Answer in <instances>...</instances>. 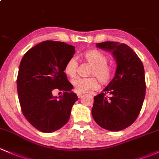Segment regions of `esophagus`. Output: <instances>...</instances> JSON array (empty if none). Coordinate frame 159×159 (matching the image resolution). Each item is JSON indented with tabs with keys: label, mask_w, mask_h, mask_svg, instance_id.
I'll list each match as a JSON object with an SVG mask.
<instances>
[{
	"label": "esophagus",
	"mask_w": 159,
	"mask_h": 159,
	"mask_svg": "<svg viewBox=\"0 0 159 159\" xmlns=\"http://www.w3.org/2000/svg\"><path fill=\"white\" fill-rule=\"evenodd\" d=\"M77 95H78V98H81V97H82V95H83V93H77Z\"/></svg>",
	"instance_id": "obj_1"
}]
</instances>
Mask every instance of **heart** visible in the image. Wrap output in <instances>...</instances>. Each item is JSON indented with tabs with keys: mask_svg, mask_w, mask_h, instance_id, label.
<instances>
[{
	"mask_svg": "<svg viewBox=\"0 0 159 159\" xmlns=\"http://www.w3.org/2000/svg\"><path fill=\"white\" fill-rule=\"evenodd\" d=\"M83 58L91 66L89 71V78H78L71 81L76 92L84 93L90 90H95L99 87V81L101 84H107L113 77V68L107 64L109 58L105 54L96 49L88 50L83 54ZM78 62L75 58H70L67 61L64 71L67 76L74 78L77 75ZM96 76V79L95 78Z\"/></svg>",
	"mask_w": 159,
	"mask_h": 159,
	"instance_id": "obj_1",
	"label": "heart"
}]
</instances>
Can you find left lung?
<instances>
[{"label":"left lung","mask_w":159,"mask_h":159,"mask_svg":"<svg viewBox=\"0 0 159 159\" xmlns=\"http://www.w3.org/2000/svg\"><path fill=\"white\" fill-rule=\"evenodd\" d=\"M96 46L111 52L116 70L103 92L93 98L91 113L101 127L120 131L133 124L142 109L146 89L144 67L136 53L124 43L107 41Z\"/></svg>","instance_id":"1"}]
</instances>
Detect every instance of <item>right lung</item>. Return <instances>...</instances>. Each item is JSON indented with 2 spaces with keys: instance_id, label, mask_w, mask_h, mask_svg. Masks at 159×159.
I'll use <instances>...</instances> for the list:
<instances>
[{
  "instance_id": "add662e5",
  "label": "right lung",
  "mask_w": 159,
  "mask_h": 159,
  "mask_svg": "<svg viewBox=\"0 0 159 159\" xmlns=\"http://www.w3.org/2000/svg\"><path fill=\"white\" fill-rule=\"evenodd\" d=\"M75 48L62 42L44 41L26 52L20 64L16 84L21 110L32 126L43 133L64 126L78 99L64 72ZM55 89L64 91L58 99L52 95Z\"/></svg>"
}]
</instances>
